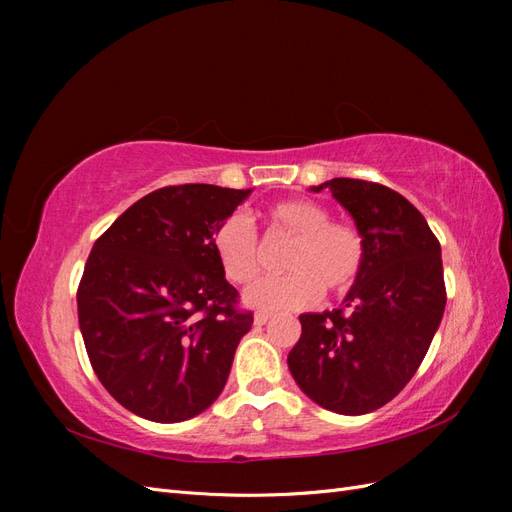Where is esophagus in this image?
<instances>
[{
    "instance_id": "esophagus-1",
    "label": "esophagus",
    "mask_w": 512,
    "mask_h": 512,
    "mask_svg": "<svg viewBox=\"0 0 512 512\" xmlns=\"http://www.w3.org/2000/svg\"><path fill=\"white\" fill-rule=\"evenodd\" d=\"M271 320V314H267V312H258L256 316H254V322L258 324V327H262V324H267Z\"/></svg>"
}]
</instances>
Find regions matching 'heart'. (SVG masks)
I'll list each match as a JSON object with an SVG mask.
<instances>
[{"instance_id":"obj_1","label":"heart","mask_w":512,"mask_h":512,"mask_svg":"<svg viewBox=\"0 0 512 512\" xmlns=\"http://www.w3.org/2000/svg\"><path fill=\"white\" fill-rule=\"evenodd\" d=\"M271 224L297 239L286 258L288 275L265 277L245 292V303L265 312L314 305L322 288L331 294L348 292L359 280L367 245L361 230L348 222H333L329 209L309 198L280 200L267 211ZM213 252L230 284H250L260 271L258 237L250 220L230 215L213 232Z\"/></svg>"}]
</instances>
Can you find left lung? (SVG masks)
Listing matches in <instances>:
<instances>
[{"mask_svg": "<svg viewBox=\"0 0 512 512\" xmlns=\"http://www.w3.org/2000/svg\"><path fill=\"white\" fill-rule=\"evenodd\" d=\"M329 188L361 230L365 267L339 309L301 314L288 369L318 406L359 416L382 408L423 363L446 305L440 241L410 200L374 181Z\"/></svg>", "mask_w": 512, "mask_h": 512, "instance_id": "8db88e82", "label": "left lung"}]
</instances>
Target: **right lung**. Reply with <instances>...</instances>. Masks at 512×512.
Masks as SVG:
<instances>
[{"label": "right lung", "instance_id": "right-lung-1", "mask_svg": "<svg viewBox=\"0 0 512 512\" xmlns=\"http://www.w3.org/2000/svg\"><path fill=\"white\" fill-rule=\"evenodd\" d=\"M250 192L168 185L136 200L91 247L76 292L89 361L104 389L147 421L207 410L252 329L211 245Z\"/></svg>", "mask_w": 512, "mask_h": 512}]
</instances>
